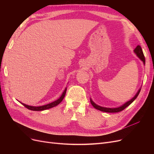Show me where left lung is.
I'll return each instance as SVG.
<instances>
[{
	"mask_svg": "<svg viewBox=\"0 0 154 154\" xmlns=\"http://www.w3.org/2000/svg\"><path fill=\"white\" fill-rule=\"evenodd\" d=\"M134 53L136 54V55L138 57V58L140 59L141 61L144 63V64H145V58H144V56L143 52V50L141 48L140 45H137L136 48L134 50ZM141 91V88H139V91H137V92L136 93V94L135 95V96L132 98L130 100H129L128 101L126 102L125 104H123V105H122L119 107H117V108H106V107H103L96 105L94 101H93L91 98L90 99L91 100V103L92 104V105L94 107L95 109H96L97 110H99L100 111L102 112H111V113H114V112H121L123 110H124L126 107H127L128 105H130L131 104L132 102L137 98V96L139 95V92Z\"/></svg>",
	"mask_w": 154,
	"mask_h": 154,
	"instance_id": "obj_1",
	"label": "left lung"
}]
</instances>
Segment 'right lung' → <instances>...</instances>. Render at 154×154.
Instances as JSON below:
<instances>
[{
    "mask_svg": "<svg viewBox=\"0 0 154 154\" xmlns=\"http://www.w3.org/2000/svg\"><path fill=\"white\" fill-rule=\"evenodd\" d=\"M66 91H67V88H66V89H65L64 91L63 92L62 96H60L57 100H56V101L52 102V103H49V104L45 105H43V106H29V105H26V104H24V103H21V102H20V103L21 104H22L23 105H24L25 107H26L27 109H28L29 110H34V111H42V110H47V109H51V108H53V107H54V106H57L58 104H60V103H61V102H62V100H63V99L64 98L65 95H66Z\"/></svg>",
    "mask_w": 154,
    "mask_h": 154,
    "instance_id": "1",
    "label": "right lung"
}]
</instances>
